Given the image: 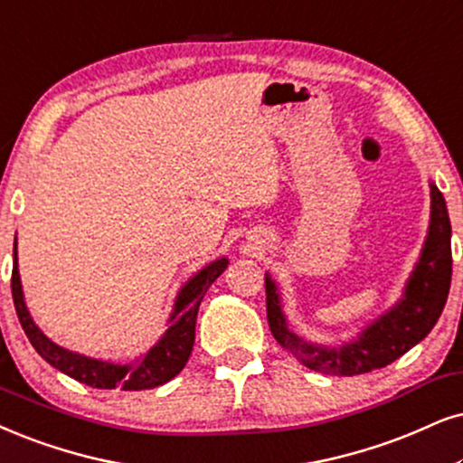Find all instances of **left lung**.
Returning a JSON list of instances; mask_svg holds the SVG:
<instances>
[{"label": "left lung", "mask_w": 463, "mask_h": 463, "mask_svg": "<svg viewBox=\"0 0 463 463\" xmlns=\"http://www.w3.org/2000/svg\"><path fill=\"white\" fill-rule=\"evenodd\" d=\"M430 231H427L417 267L403 288V297L387 314L367 325V329H363L361 335L353 342L342 344L337 348L318 346V344L306 342L297 333H292L282 312L278 286L271 275L265 273L267 320L279 346L288 350L297 361H301L314 372L329 373V376H356V373L380 370V367L400 359L434 329L449 297L453 259H450V222L447 203L434 184H430Z\"/></svg>", "instance_id": "obj_1"}]
</instances>
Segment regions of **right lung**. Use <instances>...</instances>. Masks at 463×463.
<instances>
[{"label": "right lung", "instance_id": "right-lung-1", "mask_svg": "<svg viewBox=\"0 0 463 463\" xmlns=\"http://www.w3.org/2000/svg\"><path fill=\"white\" fill-rule=\"evenodd\" d=\"M228 265V259H218L212 265L201 269L194 278L185 282L179 290L171 318H168V329L160 337V342L134 363H109L91 356L72 353L57 346L51 342L43 331L38 329L33 318L27 312L25 299H23V286L19 275V259H16V241H14V265H13V299L16 307L19 323L25 335L36 348V353L46 363H51L55 370L68 373L70 378L79 380L93 389H121V391H143L154 389L168 380L177 376L184 370L194 346V329L196 314L201 306L204 292L220 278Z\"/></svg>", "mask_w": 463, "mask_h": 463}]
</instances>
